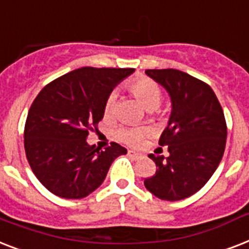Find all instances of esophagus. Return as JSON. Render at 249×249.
I'll return each instance as SVG.
<instances>
[{"mask_svg":"<svg viewBox=\"0 0 249 249\" xmlns=\"http://www.w3.org/2000/svg\"><path fill=\"white\" fill-rule=\"evenodd\" d=\"M128 155L130 156L132 159H134V160L140 159V158H141L140 154H137V152H134V151H128Z\"/></svg>","mask_w":249,"mask_h":249,"instance_id":"esophagus-1","label":"esophagus"}]
</instances>
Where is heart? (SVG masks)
<instances>
[{
	"label": "heart",
	"instance_id": "heart-1",
	"mask_svg": "<svg viewBox=\"0 0 249 249\" xmlns=\"http://www.w3.org/2000/svg\"><path fill=\"white\" fill-rule=\"evenodd\" d=\"M128 89L133 94V97H136L137 101L147 111H155L161 105L163 91L154 80L148 77L134 79L128 84ZM115 108H116V95L109 94L103 106V117L106 120L112 119L115 115ZM146 134L147 130L143 128H121L116 132L117 140L130 146H140Z\"/></svg>",
	"mask_w": 249,
	"mask_h": 249
}]
</instances>
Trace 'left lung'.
Instances as JSON below:
<instances>
[{
    "label": "left lung",
    "instance_id": "left-lung-1",
    "mask_svg": "<svg viewBox=\"0 0 249 249\" xmlns=\"http://www.w3.org/2000/svg\"><path fill=\"white\" fill-rule=\"evenodd\" d=\"M146 75L163 85L172 99L169 123L159 140L169 156L148 155L156 164L144 186L161 200H182L197 193L224 156L228 126L212 88L186 72L166 68Z\"/></svg>",
    "mask_w": 249,
    "mask_h": 249
}]
</instances>
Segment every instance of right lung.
<instances>
[{
    "label": "right lung",
    "instance_id": "obj_1",
    "mask_svg": "<svg viewBox=\"0 0 249 249\" xmlns=\"http://www.w3.org/2000/svg\"><path fill=\"white\" fill-rule=\"evenodd\" d=\"M134 68L83 67L49 83L35 98L24 126L25 156L37 179L56 196L81 199L103 183L126 148L89 146L113 88Z\"/></svg>",
    "mask_w": 249,
    "mask_h": 249
}]
</instances>
